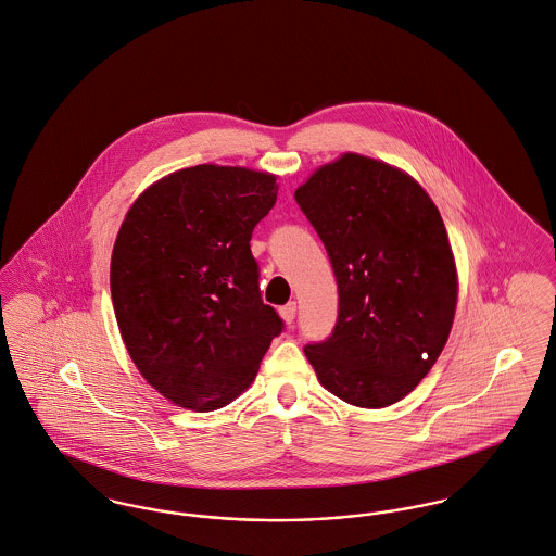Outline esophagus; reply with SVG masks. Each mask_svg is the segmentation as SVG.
Masks as SVG:
<instances>
[{"instance_id":"34e87169","label":"esophagus","mask_w":556,"mask_h":556,"mask_svg":"<svg viewBox=\"0 0 556 556\" xmlns=\"http://www.w3.org/2000/svg\"><path fill=\"white\" fill-rule=\"evenodd\" d=\"M295 314H298V303L295 302L287 303V305L280 307V316H282V320H285L287 325H293Z\"/></svg>"}]
</instances>
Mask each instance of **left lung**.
<instances>
[{"label": "left lung", "instance_id": "8db88e82", "mask_svg": "<svg viewBox=\"0 0 556 556\" xmlns=\"http://www.w3.org/2000/svg\"><path fill=\"white\" fill-rule=\"evenodd\" d=\"M295 200L340 293L331 338L303 353L342 402L397 404L429 374L455 320L458 274L438 205L404 169L356 152L320 165Z\"/></svg>", "mask_w": 556, "mask_h": 556}]
</instances>
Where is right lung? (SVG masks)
Wrapping results in <instances>:
<instances>
[{
  "label": "right lung",
  "mask_w": 556,
  "mask_h": 556,
  "mask_svg": "<svg viewBox=\"0 0 556 556\" xmlns=\"http://www.w3.org/2000/svg\"><path fill=\"white\" fill-rule=\"evenodd\" d=\"M276 178L240 165L185 167L152 182L121 223L110 261L118 331L142 378L178 407L231 404L282 331L251 253Z\"/></svg>",
  "instance_id": "1"
}]
</instances>
